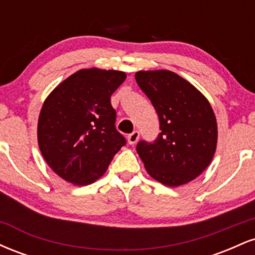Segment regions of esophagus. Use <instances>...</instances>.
<instances>
[{
  "label": "esophagus",
  "mask_w": 255,
  "mask_h": 255,
  "mask_svg": "<svg viewBox=\"0 0 255 255\" xmlns=\"http://www.w3.org/2000/svg\"><path fill=\"white\" fill-rule=\"evenodd\" d=\"M139 135H140L139 131H137V130H134L133 133H130L129 135L127 136L128 142H129L130 145H134V144H135V142L137 141V139H139Z\"/></svg>",
  "instance_id": "34e87169"
}]
</instances>
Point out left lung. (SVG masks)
I'll list each match as a JSON object with an SVG mask.
<instances>
[{
  "instance_id": "8db88e82",
  "label": "left lung",
  "mask_w": 255,
  "mask_h": 255,
  "mask_svg": "<svg viewBox=\"0 0 255 255\" xmlns=\"http://www.w3.org/2000/svg\"><path fill=\"white\" fill-rule=\"evenodd\" d=\"M135 80L159 118L157 139L136 145L146 171L169 187L191 182L210 165L217 147V121L211 104L174 72L140 71Z\"/></svg>"
}]
</instances>
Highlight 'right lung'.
<instances>
[{"label": "right lung", "mask_w": 255, "mask_h": 255, "mask_svg": "<svg viewBox=\"0 0 255 255\" xmlns=\"http://www.w3.org/2000/svg\"><path fill=\"white\" fill-rule=\"evenodd\" d=\"M127 78L120 71L80 69L57 85L38 119L39 150L63 180L86 186L103 176L126 145L110 97Z\"/></svg>", "instance_id": "1"}]
</instances>
